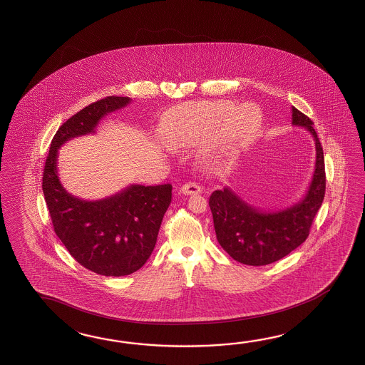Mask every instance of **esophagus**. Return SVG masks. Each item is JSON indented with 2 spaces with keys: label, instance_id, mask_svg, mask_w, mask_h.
Segmentation results:
<instances>
[{
  "label": "esophagus",
  "instance_id": "1",
  "mask_svg": "<svg viewBox=\"0 0 365 365\" xmlns=\"http://www.w3.org/2000/svg\"><path fill=\"white\" fill-rule=\"evenodd\" d=\"M181 193L186 194V195L201 193V186L198 185L197 182H193V181L186 182V184L181 186Z\"/></svg>",
  "mask_w": 365,
  "mask_h": 365
}]
</instances>
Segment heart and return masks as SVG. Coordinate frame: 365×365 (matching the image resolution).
<instances>
[{
	"mask_svg": "<svg viewBox=\"0 0 365 365\" xmlns=\"http://www.w3.org/2000/svg\"><path fill=\"white\" fill-rule=\"evenodd\" d=\"M230 101H203L185 103L172 109L164 118V140L173 148L193 146L214 140L210 154L222 158L232 156L255 140L261 126L259 110L250 104L234 107Z\"/></svg>",
	"mask_w": 365,
	"mask_h": 365,
	"instance_id": "1",
	"label": "heart"
}]
</instances>
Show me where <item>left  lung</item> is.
<instances>
[{
  "instance_id": "left-lung-1",
  "label": "left lung",
  "mask_w": 365,
  "mask_h": 365,
  "mask_svg": "<svg viewBox=\"0 0 365 365\" xmlns=\"http://www.w3.org/2000/svg\"><path fill=\"white\" fill-rule=\"evenodd\" d=\"M292 125L304 126L316 142V165L302 201L278 211H262L249 205L231 187L210 195L214 228L220 247L241 264L264 266L287 256L309 236L310 225L325 197L324 150L313 121L292 107Z\"/></svg>"
}]
</instances>
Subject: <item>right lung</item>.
Instances as JSON below:
<instances>
[{"instance_id":"add662e5","label":"right lung","mask_w":365,"mask_h":365,"mask_svg":"<svg viewBox=\"0 0 365 365\" xmlns=\"http://www.w3.org/2000/svg\"><path fill=\"white\" fill-rule=\"evenodd\" d=\"M129 103L126 96H107L70 117L52 140L43 172L56 235L78 264L104 277L129 275L146 264L171 203L172 185H129L108 198L85 201L62 186L57 155L65 142L95 133L103 117Z\"/></svg>"}]
</instances>
